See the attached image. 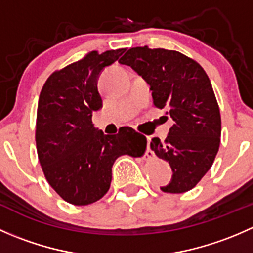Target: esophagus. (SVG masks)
I'll return each mask as SVG.
<instances>
[{
  "mask_svg": "<svg viewBox=\"0 0 253 253\" xmlns=\"http://www.w3.org/2000/svg\"><path fill=\"white\" fill-rule=\"evenodd\" d=\"M147 153H149L150 155H154V153H153L152 150L149 149V139H148V149H147ZM148 157H149V155H148Z\"/></svg>",
  "mask_w": 253,
  "mask_h": 253,
  "instance_id": "1",
  "label": "esophagus"
}]
</instances>
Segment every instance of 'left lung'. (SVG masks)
<instances>
[{"label": "left lung", "instance_id": "1", "mask_svg": "<svg viewBox=\"0 0 253 253\" xmlns=\"http://www.w3.org/2000/svg\"><path fill=\"white\" fill-rule=\"evenodd\" d=\"M149 84L154 105L174 121L167 139L150 148L169 162L172 177L160 190L182 193L195 187L213 164L220 144L221 120L211 81L192 58L174 50L132 47L120 58Z\"/></svg>", "mask_w": 253, "mask_h": 253}]
</instances>
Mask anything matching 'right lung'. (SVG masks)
<instances>
[{"instance_id":"1","label":"right lung","mask_w":253,"mask_h":253,"mask_svg":"<svg viewBox=\"0 0 253 253\" xmlns=\"http://www.w3.org/2000/svg\"><path fill=\"white\" fill-rule=\"evenodd\" d=\"M125 51H91L53 72L40 93L38 157L47 182L71 205L86 206L100 200L110 188L115 160L125 154L141 157L145 150V137L131 127L109 136L91 122L93 112L103 108L99 76Z\"/></svg>"}]
</instances>
